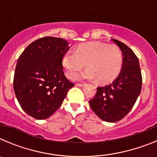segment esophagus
<instances>
[{"label":"esophagus","mask_w":157,"mask_h":157,"mask_svg":"<svg viewBox=\"0 0 157 157\" xmlns=\"http://www.w3.org/2000/svg\"><path fill=\"white\" fill-rule=\"evenodd\" d=\"M76 86H79V87H82V86H84V84H82V83H77V84H76Z\"/></svg>","instance_id":"esophagus-1"}]
</instances>
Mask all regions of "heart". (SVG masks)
Segmentation results:
<instances>
[{"label":"heart","instance_id":"obj_1","mask_svg":"<svg viewBox=\"0 0 157 157\" xmlns=\"http://www.w3.org/2000/svg\"><path fill=\"white\" fill-rule=\"evenodd\" d=\"M84 71L75 76L78 80L97 79L100 84H106L116 79L121 71L123 56L120 48L100 41H92L78 45L63 55L62 64L65 75L71 78L83 67Z\"/></svg>","mask_w":157,"mask_h":157}]
</instances>
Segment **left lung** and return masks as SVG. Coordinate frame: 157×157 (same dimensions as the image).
I'll return each mask as SVG.
<instances>
[{
    "label": "left lung",
    "instance_id": "obj_1",
    "mask_svg": "<svg viewBox=\"0 0 157 157\" xmlns=\"http://www.w3.org/2000/svg\"><path fill=\"white\" fill-rule=\"evenodd\" d=\"M121 49L123 65L120 73L112 84L98 87L90 105L95 114L104 121H120L132 109L141 93V78L138 58L127 45L112 39Z\"/></svg>",
    "mask_w": 157,
    "mask_h": 157
}]
</instances>
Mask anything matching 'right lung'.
I'll return each mask as SVG.
<instances>
[{
  "instance_id": "1",
  "label": "right lung",
  "mask_w": 157,
  "mask_h": 157,
  "mask_svg": "<svg viewBox=\"0 0 157 157\" xmlns=\"http://www.w3.org/2000/svg\"><path fill=\"white\" fill-rule=\"evenodd\" d=\"M67 40L45 37L33 41L19 56L14 75V91L26 113L45 120L59 109L74 83L64 75L63 56Z\"/></svg>"
}]
</instances>
